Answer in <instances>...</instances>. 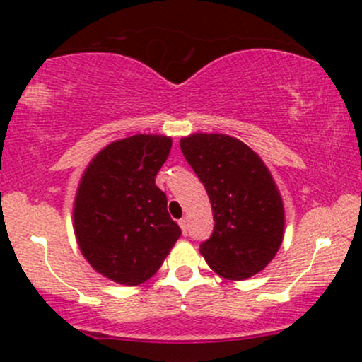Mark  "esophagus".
Here are the masks:
<instances>
[{
	"instance_id": "obj_1",
	"label": "esophagus",
	"mask_w": 362,
	"mask_h": 362,
	"mask_svg": "<svg viewBox=\"0 0 362 362\" xmlns=\"http://www.w3.org/2000/svg\"><path fill=\"white\" fill-rule=\"evenodd\" d=\"M178 224H180V228H182V233H184V235L189 233V219L182 218L180 221H178Z\"/></svg>"
}]
</instances>
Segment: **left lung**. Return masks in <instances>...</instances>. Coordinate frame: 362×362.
Instances as JSON below:
<instances>
[{
    "label": "left lung",
    "mask_w": 362,
    "mask_h": 362,
    "mask_svg": "<svg viewBox=\"0 0 362 362\" xmlns=\"http://www.w3.org/2000/svg\"><path fill=\"white\" fill-rule=\"evenodd\" d=\"M180 148L213 206V235L199 248L207 265L231 281L264 271L284 235V206L264 161L226 134L197 132Z\"/></svg>",
    "instance_id": "8db88e82"
}]
</instances>
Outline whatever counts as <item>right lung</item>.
I'll list each match as a JSON object with an SVG mask.
<instances>
[{"instance_id": "add662e5", "label": "right lung", "mask_w": 362, "mask_h": 362, "mask_svg": "<svg viewBox=\"0 0 362 362\" xmlns=\"http://www.w3.org/2000/svg\"><path fill=\"white\" fill-rule=\"evenodd\" d=\"M170 148L168 136L115 141L81 177L73 209L78 245L95 271L119 284L138 286L155 276L182 235L155 184Z\"/></svg>"}]
</instances>
